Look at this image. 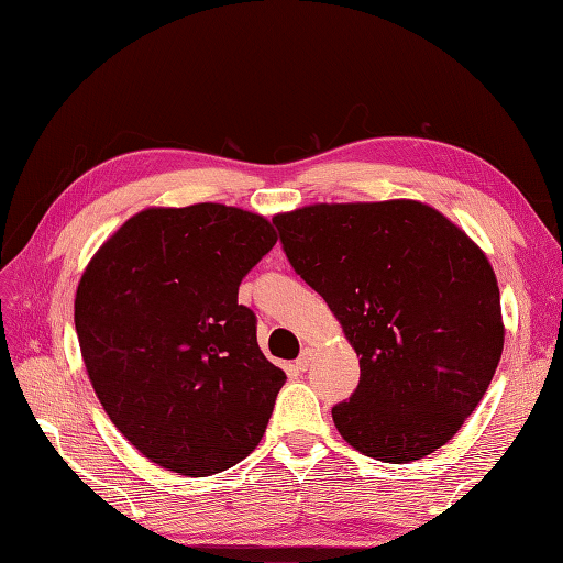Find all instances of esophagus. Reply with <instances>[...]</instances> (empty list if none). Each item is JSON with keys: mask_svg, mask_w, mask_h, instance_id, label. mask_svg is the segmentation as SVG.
I'll list each match as a JSON object with an SVG mask.
<instances>
[{"mask_svg": "<svg viewBox=\"0 0 563 563\" xmlns=\"http://www.w3.org/2000/svg\"><path fill=\"white\" fill-rule=\"evenodd\" d=\"M310 361H313V349L310 346H303V352H301V356L296 358V368L298 371H308V366H310Z\"/></svg>", "mask_w": 563, "mask_h": 563, "instance_id": "34e87169", "label": "esophagus"}]
</instances>
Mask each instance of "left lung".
<instances>
[{"mask_svg":"<svg viewBox=\"0 0 563 563\" xmlns=\"http://www.w3.org/2000/svg\"><path fill=\"white\" fill-rule=\"evenodd\" d=\"M272 223L358 356L356 393L332 409L342 439L395 465L451 441L504 352L484 250L417 199L308 205Z\"/></svg>","mask_w":563,"mask_h":563,"instance_id":"obj_1","label":"left lung"}]
</instances>
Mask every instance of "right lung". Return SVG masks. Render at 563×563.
I'll return each instance as SVG.
<instances>
[{
    "label": "right lung",
    "instance_id": "add662e5",
    "mask_svg": "<svg viewBox=\"0 0 563 563\" xmlns=\"http://www.w3.org/2000/svg\"><path fill=\"white\" fill-rule=\"evenodd\" d=\"M277 243L239 207H148L86 265L74 324L106 415L136 451L209 477L255 451L286 373L257 344L239 286Z\"/></svg>",
    "mask_w": 563,
    "mask_h": 563
}]
</instances>
